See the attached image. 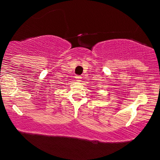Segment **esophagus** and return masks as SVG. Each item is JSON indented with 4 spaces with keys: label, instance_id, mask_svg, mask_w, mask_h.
<instances>
[{
    "label": "esophagus",
    "instance_id": "obj_1",
    "mask_svg": "<svg viewBox=\"0 0 160 160\" xmlns=\"http://www.w3.org/2000/svg\"><path fill=\"white\" fill-rule=\"evenodd\" d=\"M81 78H82L81 76H77V77H76V78L78 79L79 81H80V79H81Z\"/></svg>",
    "mask_w": 160,
    "mask_h": 160
}]
</instances>
